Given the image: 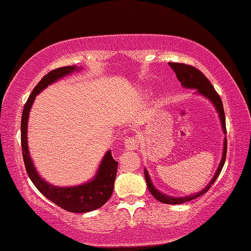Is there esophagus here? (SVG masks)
Segmentation results:
<instances>
[{"label": "esophagus", "mask_w": 251, "mask_h": 251, "mask_svg": "<svg viewBox=\"0 0 251 251\" xmlns=\"http://www.w3.org/2000/svg\"><path fill=\"white\" fill-rule=\"evenodd\" d=\"M137 147H138V140L136 137L130 136V137H127L125 140V144H124L125 151H133V150L137 149Z\"/></svg>", "instance_id": "34e87169"}]
</instances>
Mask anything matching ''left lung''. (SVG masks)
Here are the masks:
<instances>
[{"label": "left lung", "instance_id": "obj_1", "mask_svg": "<svg viewBox=\"0 0 251 251\" xmlns=\"http://www.w3.org/2000/svg\"><path fill=\"white\" fill-rule=\"evenodd\" d=\"M170 65L171 69L174 70V72L177 75V78L179 82H181V85L186 89H194L196 90V93L198 95L203 96L204 98L208 99L209 101L212 102L213 106L215 107V110L218 111L219 114V118L220 122H221V126H222V130L224 133V135L226 134V115H224V109H223V104H222V100L220 98V96L218 95V92L215 91L213 85L211 84V82L207 80V77L204 75L203 73L201 72L200 70L195 69L194 66L190 65H186V64H181V63H168ZM226 137L224 136V141H223V152H222V158L221 161H220V164L218 167V170L215 171L214 176H213L212 180L208 182L207 186L205 187L196 194H192L189 196H185V197H174V196H168L166 194H163L155 188V186L153 185V182L151 180V177L148 173L147 169H144V176H145V180H147V185H148V189L149 192L152 194V196L158 200L159 201L164 204H182L186 203V201H193L195 198L200 197L207 192V190L211 188V186L214 184V181L216 180V178L219 177L220 173H221L222 168L224 166V162H226Z\"/></svg>", "mask_w": 251, "mask_h": 251}]
</instances>
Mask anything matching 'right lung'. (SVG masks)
I'll use <instances>...</instances> for the list:
<instances>
[{
	"instance_id": "1",
	"label": "right lung",
	"mask_w": 251,
	"mask_h": 251,
	"mask_svg": "<svg viewBox=\"0 0 251 251\" xmlns=\"http://www.w3.org/2000/svg\"><path fill=\"white\" fill-rule=\"evenodd\" d=\"M82 67L73 66H63L47 73L39 83L32 90L31 95L25 102L22 111L21 118V148L24 161L29 178L31 179L32 184L39 190L43 195L53 201L57 206L64 208L65 211L72 213H87L95 211V209L101 207L110 196L113 195L114 184L116 174H117L118 162L111 155V151L106 152L103 158L98 167L97 174L93 176L91 180L78 186L70 187H58L47 182L45 179L40 177L37 171L35 164L32 162L28 149V119L29 113L31 110L32 103L35 101L36 96H38L44 89L48 85L53 84L59 78H63L73 72H77Z\"/></svg>"
}]
</instances>
